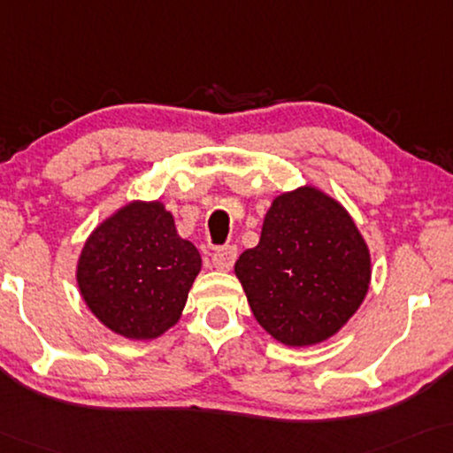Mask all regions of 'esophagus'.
<instances>
[{"label":"esophagus","instance_id":"esophagus-1","mask_svg":"<svg viewBox=\"0 0 453 453\" xmlns=\"http://www.w3.org/2000/svg\"><path fill=\"white\" fill-rule=\"evenodd\" d=\"M235 257H238V250H235V246H224L213 254L211 263L218 271H229L235 263Z\"/></svg>","mask_w":453,"mask_h":453}]
</instances>
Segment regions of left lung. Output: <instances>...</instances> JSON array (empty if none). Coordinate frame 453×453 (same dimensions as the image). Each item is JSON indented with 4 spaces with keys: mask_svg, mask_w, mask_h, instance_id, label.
<instances>
[{
    "mask_svg": "<svg viewBox=\"0 0 453 453\" xmlns=\"http://www.w3.org/2000/svg\"><path fill=\"white\" fill-rule=\"evenodd\" d=\"M235 277L260 326L289 347H310L345 326L367 296L372 258L347 209L314 187L279 195L258 246Z\"/></svg>",
    "mask_w": 453,
    "mask_h": 453,
    "instance_id": "1",
    "label": "left lung"
}]
</instances>
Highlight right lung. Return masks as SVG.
I'll return each instance as SVG.
<instances>
[{
    "mask_svg": "<svg viewBox=\"0 0 453 453\" xmlns=\"http://www.w3.org/2000/svg\"><path fill=\"white\" fill-rule=\"evenodd\" d=\"M199 271V250L178 235L164 203L133 201L90 234L75 279L106 328L150 341L180 320Z\"/></svg>",
    "mask_w": 453,
    "mask_h": 453,
    "instance_id": "right-lung-1",
    "label": "right lung"
}]
</instances>
